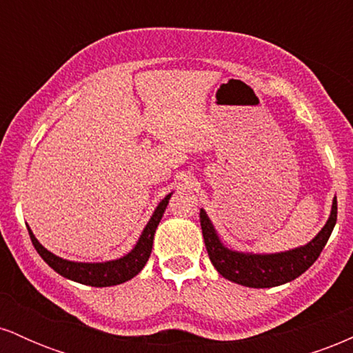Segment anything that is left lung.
<instances>
[{"mask_svg": "<svg viewBox=\"0 0 353 353\" xmlns=\"http://www.w3.org/2000/svg\"><path fill=\"white\" fill-rule=\"evenodd\" d=\"M201 228L209 259L217 272L230 282L252 289H267L287 283L305 272L319 259L337 222V199L332 202L330 217L309 244L277 254H252L228 249L217 236L212 222L201 209Z\"/></svg>", "mask_w": 353, "mask_h": 353, "instance_id": "1", "label": "left lung"}]
</instances>
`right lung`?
Masks as SVG:
<instances>
[{
	"label": "right lung",
	"instance_id": "right-lung-1",
	"mask_svg": "<svg viewBox=\"0 0 353 353\" xmlns=\"http://www.w3.org/2000/svg\"><path fill=\"white\" fill-rule=\"evenodd\" d=\"M172 192L168 194L163 201L157 204L156 210L149 219L148 225H145L143 234H141L139 241L136 242V245L132 247L131 252L123 255L121 259H114V261L108 262H72L66 261V259L58 257L48 249L39 244L38 239L34 237V234L31 232V229L28 228L30 232L31 242H33L34 249L38 250V254L41 255V259L51 267L52 270H56L63 277L70 279V281L84 283V285L91 287H111L117 285V283H123L131 281L134 275H137L143 270V267L148 262L149 255L152 250V242H154V234H156L157 225H159L161 219L165 208H168L169 199H171Z\"/></svg>",
	"mask_w": 353,
	"mask_h": 353
}]
</instances>
